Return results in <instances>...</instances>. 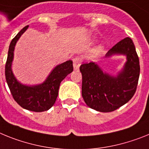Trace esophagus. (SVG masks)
<instances>
[{
    "label": "esophagus",
    "instance_id": "1",
    "mask_svg": "<svg viewBox=\"0 0 149 149\" xmlns=\"http://www.w3.org/2000/svg\"><path fill=\"white\" fill-rule=\"evenodd\" d=\"M73 67H74V70H78L80 65H81V64H82V60H81L80 58H79V57H76L75 58H73Z\"/></svg>",
    "mask_w": 149,
    "mask_h": 149
}]
</instances>
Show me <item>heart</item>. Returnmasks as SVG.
Here are the masks:
<instances>
[{"label":"heart","instance_id":"heart-1","mask_svg":"<svg viewBox=\"0 0 149 149\" xmlns=\"http://www.w3.org/2000/svg\"><path fill=\"white\" fill-rule=\"evenodd\" d=\"M101 49H102V48L100 47V46H99V47H98L97 49H96L97 52H100V50H101Z\"/></svg>","mask_w":149,"mask_h":149}]
</instances>
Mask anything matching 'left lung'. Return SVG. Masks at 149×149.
<instances>
[{"label":"left lung","instance_id":"8db88e82","mask_svg":"<svg viewBox=\"0 0 149 149\" xmlns=\"http://www.w3.org/2000/svg\"><path fill=\"white\" fill-rule=\"evenodd\" d=\"M114 55H126L124 68L116 76L103 73L97 64L80 66L82 73V95L90 108L102 112L116 110L133 97L136 90L140 67L135 46L126 37L109 50L106 58Z\"/></svg>","mask_w":149,"mask_h":149}]
</instances>
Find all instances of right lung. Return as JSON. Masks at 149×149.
Instances as JSON below:
<instances>
[{
    "mask_svg": "<svg viewBox=\"0 0 149 149\" xmlns=\"http://www.w3.org/2000/svg\"><path fill=\"white\" fill-rule=\"evenodd\" d=\"M28 28L27 25L21 30L10 42L5 66V76L13 97L20 107L33 112H44L55 104L61 82L67 75L73 72V61H67L56 66L43 83L32 86L20 83L14 76L11 67L15 44Z\"/></svg>",
    "mask_w": 149,
    "mask_h": 149,
    "instance_id": "add662e5",
    "label": "right lung"
}]
</instances>
